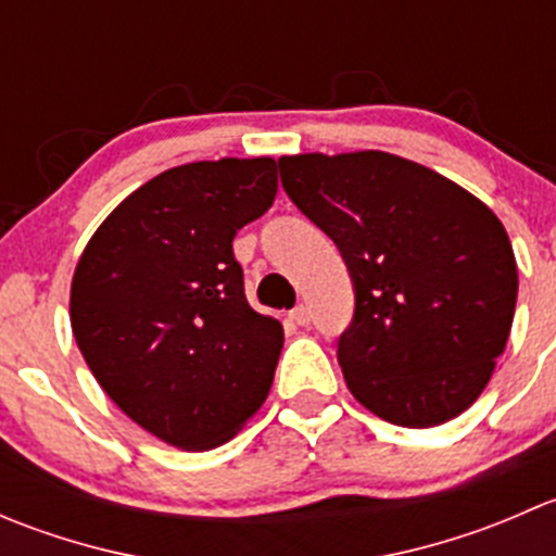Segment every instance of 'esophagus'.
Returning <instances> with one entry per match:
<instances>
[{
    "mask_svg": "<svg viewBox=\"0 0 556 556\" xmlns=\"http://www.w3.org/2000/svg\"><path fill=\"white\" fill-rule=\"evenodd\" d=\"M290 319H293L295 325H309V319H312V314H309V306H295L293 312H290Z\"/></svg>",
    "mask_w": 556,
    "mask_h": 556,
    "instance_id": "1",
    "label": "esophagus"
}]
</instances>
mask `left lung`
Masks as SVG:
<instances>
[{
    "instance_id": "1",
    "label": "left lung",
    "mask_w": 556,
    "mask_h": 556,
    "mask_svg": "<svg viewBox=\"0 0 556 556\" xmlns=\"http://www.w3.org/2000/svg\"><path fill=\"white\" fill-rule=\"evenodd\" d=\"M279 177L355 282L339 339L352 395L401 428L463 414L492 379L517 309V261L495 212L382 150L282 155Z\"/></svg>"
}]
</instances>
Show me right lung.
Returning a JSON list of instances; mask_svg holds the SVG:
<instances>
[{
	"mask_svg": "<svg viewBox=\"0 0 556 556\" xmlns=\"http://www.w3.org/2000/svg\"><path fill=\"white\" fill-rule=\"evenodd\" d=\"M274 195V159L174 166L126 195L77 261L70 319L88 368L177 450L231 441L271 390L285 330L247 304L233 237Z\"/></svg>",
	"mask_w": 556,
	"mask_h": 556,
	"instance_id": "obj_1",
	"label": "right lung"
}]
</instances>
